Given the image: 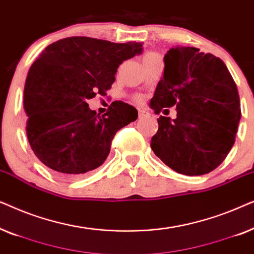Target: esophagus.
<instances>
[{
  "mask_svg": "<svg viewBox=\"0 0 254 254\" xmlns=\"http://www.w3.org/2000/svg\"><path fill=\"white\" fill-rule=\"evenodd\" d=\"M148 116V112L144 110H138V118H144Z\"/></svg>",
  "mask_w": 254,
  "mask_h": 254,
  "instance_id": "1",
  "label": "esophagus"
}]
</instances>
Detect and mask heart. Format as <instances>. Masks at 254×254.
Masks as SVG:
<instances>
[{
  "instance_id": "heart-1",
  "label": "heart",
  "mask_w": 254,
  "mask_h": 254,
  "mask_svg": "<svg viewBox=\"0 0 254 254\" xmlns=\"http://www.w3.org/2000/svg\"><path fill=\"white\" fill-rule=\"evenodd\" d=\"M152 54H154V53H148V54H145L144 57H149V55H152ZM137 100H141V99H140V98H137Z\"/></svg>"
}]
</instances>
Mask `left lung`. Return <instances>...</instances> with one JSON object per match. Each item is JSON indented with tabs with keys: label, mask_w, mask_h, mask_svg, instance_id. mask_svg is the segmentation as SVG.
<instances>
[{
	"label": "left lung",
	"mask_w": 254,
	"mask_h": 254,
	"mask_svg": "<svg viewBox=\"0 0 254 254\" xmlns=\"http://www.w3.org/2000/svg\"><path fill=\"white\" fill-rule=\"evenodd\" d=\"M149 106L159 113L176 106L177 118L159 117L150 147L173 171L206 175L235 143L241 120L237 86L220 58L199 48L176 46L164 57V75Z\"/></svg>",
	"instance_id": "left-lung-1"
}]
</instances>
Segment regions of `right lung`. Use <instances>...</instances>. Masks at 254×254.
Masks as SVG:
<instances>
[{
    "label": "right lung",
    "instance_id": "add662e5",
    "mask_svg": "<svg viewBox=\"0 0 254 254\" xmlns=\"http://www.w3.org/2000/svg\"><path fill=\"white\" fill-rule=\"evenodd\" d=\"M142 51V44L135 41L69 37L41 52L24 88L27 138L41 163L74 179L105 162L114 135L137 119V110L113 102L99 116L86 100L104 95L116 81L118 67Z\"/></svg>",
    "mask_w": 254,
    "mask_h": 254
}]
</instances>
